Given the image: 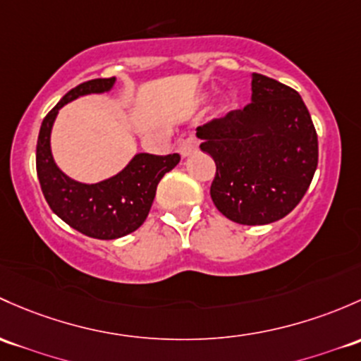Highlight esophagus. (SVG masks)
I'll use <instances>...</instances> for the list:
<instances>
[{"instance_id": "obj_1", "label": "esophagus", "mask_w": 361, "mask_h": 361, "mask_svg": "<svg viewBox=\"0 0 361 361\" xmlns=\"http://www.w3.org/2000/svg\"><path fill=\"white\" fill-rule=\"evenodd\" d=\"M195 150H197V143L195 140H193V136H187V138L180 140V143H178V152H180L183 157H188V155H192Z\"/></svg>"}]
</instances>
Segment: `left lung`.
I'll use <instances>...</instances> for the list:
<instances>
[{
	"mask_svg": "<svg viewBox=\"0 0 361 361\" xmlns=\"http://www.w3.org/2000/svg\"><path fill=\"white\" fill-rule=\"evenodd\" d=\"M250 104L197 128L216 164L211 199L240 225H268L301 202L318 164V138L295 90L252 74Z\"/></svg>",
	"mask_w": 361,
	"mask_h": 361,
	"instance_id": "1",
	"label": "left lung"
}]
</instances>
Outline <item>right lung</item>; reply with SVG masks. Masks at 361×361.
I'll return each mask as SVG.
<instances>
[{
  "mask_svg": "<svg viewBox=\"0 0 361 361\" xmlns=\"http://www.w3.org/2000/svg\"><path fill=\"white\" fill-rule=\"evenodd\" d=\"M116 78H100L72 88L43 119L36 147V171L51 211L74 230L100 238L124 237L143 225L154 202L159 181L180 162V154H138L119 174L94 185L78 183L56 168L50 133L59 109L88 93H104Z\"/></svg>",
  "mask_w": 361,
  "mask_h": 361,
  "instance_id": "obj_1",
  "label": "right lung"
}]
</instances>
